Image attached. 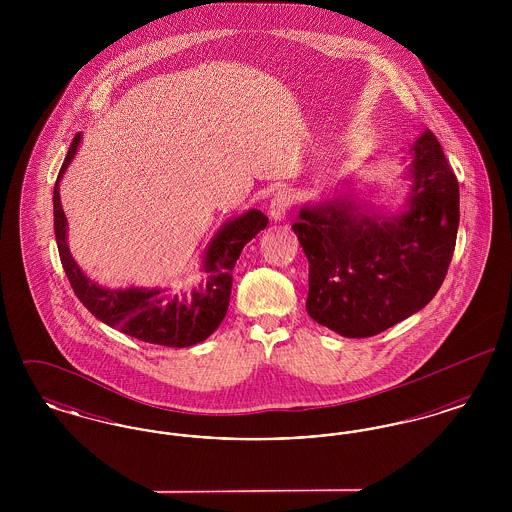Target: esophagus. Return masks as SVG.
<instances>
[{"label":"esophagus","mask_w":512,"mask_h":512,"mask_svg":"<svg viewBox=\"0 0 512 512\" xmlns=\"http://www.w3.org/2000/svg\"><path fill=\"white\" fill-rule=\"evenodd\" d=\"M290 207H292V194L288 190H280L270 199L268 215L274 222H280V220L286 219Z\"/></svg>","instance_id":"1"}]
</instances>
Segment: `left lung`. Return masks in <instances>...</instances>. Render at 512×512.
Listing matches in <instances>:
<instances>
[{"instance_id":"1","label":"left lung","mask_w":512,"mask_h":512,"mask_svg":"<svg viewBox=\"0 0 512 512\" xmlns=\"http://www.w3.org/2000/svg\"><path fill=\"white\" fill-rule=\"evenodd\" d=\"M411 153L403 211L384 213L349 186L305 203L292 226L309 261L307 313L343 338H370L418 313L447 274L459 182L430 130Z\"/></svg>"}]
</instances>
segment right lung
Wrapping results in <instances>:
<instances>
[{"label":"right lung","mask_w":512,"mask_h":512,"mask_svg":"<svg viewBox=\"0 0 512 512\" xmlns=\"http://www.w3.org/2000/svg\"><path fill=\"white\" fill-rule=\"evenodd\" d=\"M80 142L82 134H76L53 188L55 240L76 297L98 320L136 340L167 347H190L207 340L226 317L236 261L245 244L267 228V217L249 209L240 217L226 220L203 251L201 270L209 278L184 295H172L167 288H103L82 272L71 255L69 224L59 195V182L73 163Z\"/></svg>","instance_id":"obj_1"}]
</instances>
